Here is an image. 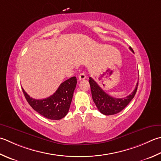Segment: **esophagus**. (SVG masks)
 <instances>
[{"mask_svg":"<svg viewBox=\"0 0 161 161\" xmlns=\"http://www.w3.org/2000/svg\"><path fill=\"white\" fill-rule=\"evenodd\" d=\"M78 78H79V80H84L86 78V75H85L84 72H81V73L79 75Z\"/></svg>","mask_w":161,"mask_h":161,"instance_id":"34e87169","label":"esophagus"}]
</instances>
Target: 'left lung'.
<instances>
[{"label":"left lung","instance_id":"8db88e82","mask_svg":"<svg viewBox=\"0 0 161 161\" xmlns=\"http://www.w3.org/2000/svg\"><path fill=\"white\" fill-rule=\"evenodd\" d=\"M130 49L134 53L131 47ZM89 82L93 102L99 111L105 115L116 114L124 109L134 97L138 86L137 82L135 90L130 95L122 98H116L106 93L91 77H89Z\"/></svg>","mask_w":161,"mask_h":161}]
</instances>
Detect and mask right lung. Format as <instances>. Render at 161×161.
I'll list each match as a JSON object with an SVG mask.
<instances>
[{
  "label": "right lung",
  "instance_id": "add662e5",
  "mask_svg": "<svg viewBox=\"0 0 161 161\" xmlns=\"http://www.w3.org/2000/svg\"><path fill=\"white\" fill-rule=\"evenodd\" d=\"M76 85L77 78L72 77L61 83L53 95L42 100L32 98L22 90L27 102L35 111L47 119L59 120L68 114Z\"/></svg>",
  "mask_w": 161,
  "mask_h": 161
}]
</instances>
